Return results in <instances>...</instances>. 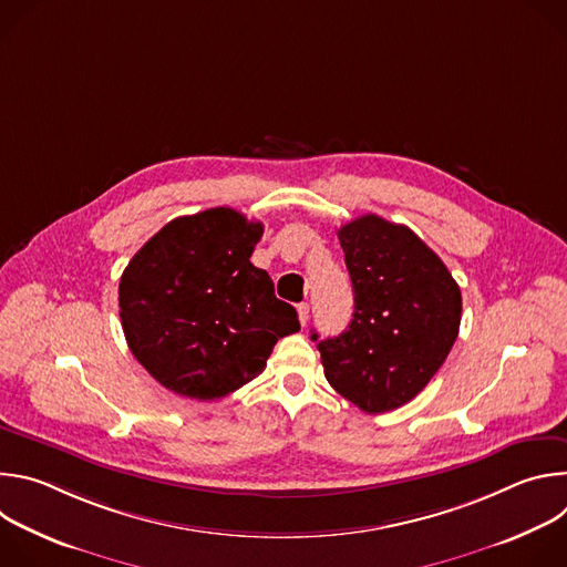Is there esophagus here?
Masks as SVG:
<instances>
[{"label":"esophagus","instance_id":"esophagus-1","mask_svg":"<svg viewBox=\"0 0 567 567\" xmlns=\"http://www.w3.org/2000/svg\"><path fill=\"white\" fill-rule=\"evenodd\" d=\"M296 311H298V320H300V326L305 328V326H307V320H309V305H307V302H300V305L296 307Z\"/></svg>","mask_w":567,"mask_h":567}]
</instances>
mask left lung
Returning a JSON list of instances; mask_svg holds the SVG:
<instances>
[{"instance_id": "left-lung-1", "label": "left lung", "mask_w": 567, "mask_h": 567, "mask_svg": "<svg viewBox=\"0 0 567 567\" xmlns=\"http://www.w3.org/2000/svg\"><path fill=\"white\" fill-rule=\"evenodd\" d=\"M354 313L343 334L318 343L330 385L363 413L417 396L446 361L462 293L446 265L403 224L361 215L339 228Z\"/></svg>"}]
</instances>
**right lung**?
Instances as JSON below:
<instances>
[{"label": "right lung", "instance_id": "add662e5", "mask_svg": "<svg viewBox=\"0 0 567 567\" xmlns=\"http://www.w3.org/2000/svg\"><path fill=\"white\" fill-rule=\"evenodd\" d=\"M262 221L219 206L168 221L121 276L118 307L136 361L168 390L213 401L256 379L300 330L265 269L251 265Z\"/></svg>", "mask_w": 567, "mask_h": 567}]
</instances>
